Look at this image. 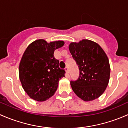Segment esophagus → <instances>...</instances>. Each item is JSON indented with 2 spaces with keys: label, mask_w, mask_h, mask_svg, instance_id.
<instances>
[{
  "label": "esophagus",
  "mask_w": 128,
  "mask_h": 128,
  "mask_svg": "<svg viewBox=\"0 0 128 128\" xmlns=\"http://www.w3.org/2000/svg\"><path fill=\"white\" fill-rule=\"evenodd\" d=\"M64 70H65L66 73L67 74H68V73H69V71H68V67H66L65 69H64Z\"/></svg>",
  "instance_id": "34e87169"
}]
</instances>
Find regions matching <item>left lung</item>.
Instances as JSON below:
<instances>
[{
  "mask_svg": "<svg viewBox=\"0 0 128 128\" xmlns=\"http://www.w3.org/2000/svg\"><path fill=\"white\" fill-rule=\"evenodd\" d=\"M69 50L80 69L78 79L70 82L74 92L86 102L98 98L110 80L107 55L97 43L88 39L71 42Z\"/></svg>",
  "mask_w": 128,
  "mask_h": 128,
  "instance_id": "1",
  "label": "left lung"
}]
</instances>
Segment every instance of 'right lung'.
<instances>
[{
	"label": "right lung",
	"instance_id": "1",
	"mask_svg": "<svg viewBox=\"0 0 128 128\" xmlns=\"http://www.w3.org/2000/svg\"><path fill=\"white\" fill-rule=\"evenodd\" d=\"M64 44L63 40L48 43L38 39L28 46L20 62L19 78L30 98L43 102L56 92L65 72L59 68V60L55 58L54 54Z\"/></svg>",
	"mask_w": 128,
	"mask_h": 128
}]
</instances>
